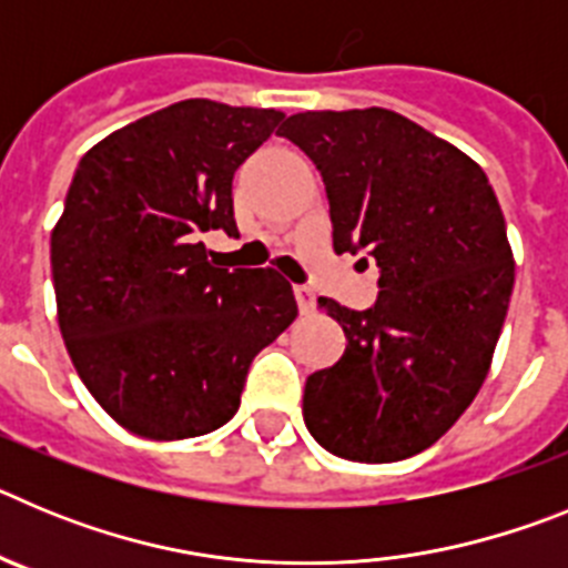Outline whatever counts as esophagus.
Returning a JSON list of instances; mask_svg holds the SVG:
<instances>
[{
    "label": "esophagus",
    "instance_id": "obj_1",
    "mask_svg": "<svg viewBox=\"0 0 568 568\" xmlns=\"http://www.w3.org/2000/svg\"><path fill=\"white\" fill-rule=\"evenodd\" d=\"M295 301H298L301 315L315 313V293H313V290H310V287H304V284H298V287H295Z\"/></svg>",
    "mask_w": 568,
    "mask_h": 568
}]
</instances>
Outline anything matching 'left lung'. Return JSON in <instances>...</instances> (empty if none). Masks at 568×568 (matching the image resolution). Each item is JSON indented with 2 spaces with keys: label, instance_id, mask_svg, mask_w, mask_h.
Wrapping results in <instances>:
<instances>
[{
  "label": "left lung",
  "instance_id": "1",
  "mask_svg": "<svg viewBox=\"0 0 568 568\" xmlns=\"http://www.w3.org/2000/svg\"><path fill=\"white\" fill-rule=\"evenodd\" d=\"M281 135L327 184L335 253L366 250L381 270L364 313L318 298L346 349L307 378L304 424L338 458H413L475 400L504 329L515 258L495 190L395 110H307Z\"/></svg>",
  "mask_w": 568,
  "mask_h": 568
}]
</instances>
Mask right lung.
I'll list each match as a JSON object with an SVG mask.
<instances>
[{
    "label": "right lung",
    "mask_w": 568,
    "mask_h": 568,
    "mask_svg": "<svg viewBox=\"0 0 568 568\" xmlns=\"http://www.w3.org/2000/svg\"><path fill=\"white\" fill-rule=\"evenodd\" d=\"M273 108L184 99L88 150L50 233L57 318L119 426L184 440L227 424L255 355L298 315L273 267L222 270L199 235L233 219V175L281 130Z\"/></svg>",
    "instance_id": "add662e5"
}]
</instances>
